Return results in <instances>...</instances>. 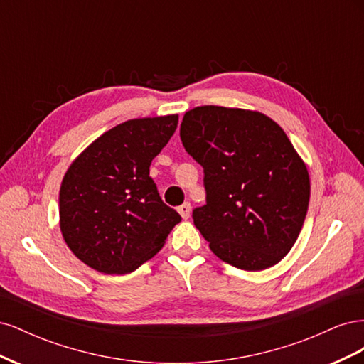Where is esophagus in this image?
I'll use <instances>...</instances> for the list:
<instances>
[{
    "label": "esophagus",
    "instance_id": "obj_1",
    "mask_svg": "<svg viewBox=\"0 0 364 364\" xmlns=\"http://www.w3.org/2000/svg\"><path fill=\"white\" fill-rule=\"evenodd\" d=\"M178 211L182 215V218L186 220V218H190V215H191V206H190V203H183L178 208Z\"/></svg>",
    "mask_w": 364,
    "mask_h": 364
}]
</instances>
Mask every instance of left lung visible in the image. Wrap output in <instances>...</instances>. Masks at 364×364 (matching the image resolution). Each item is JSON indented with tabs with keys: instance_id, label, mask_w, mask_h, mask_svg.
<instances>
[{
	"instance_id": "1",
	"label": "left lung",
	"mask_w": 364,
	"mask_h": 364,
	"mask_svg": "<svg viewBox=\"0 0 364 364\" xmlns=\"http://www.w3.org/2000/svg\"><path fill=\"white\" fill-rule=\"evenodd\" d=\"M185 150L205 173L196 228L215 255L241 270L278 264L293 247L310 202V176L272 118L238 107L197 106L181 124Z\"/></svg>"
}]
</instances>
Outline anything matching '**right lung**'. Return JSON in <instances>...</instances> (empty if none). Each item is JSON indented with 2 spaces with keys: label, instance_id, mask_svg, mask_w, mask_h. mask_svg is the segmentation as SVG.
<instances>
[{
  "label": "right lung",
  "instance_id": "1",
  "mask_svg": "<svg viewBox=\"0 0 364 364\" xmlns=\"http://www.w3.org/2000/svg\"><path fill=\"white\" fill-rule=\"evenodd\" d=\"M178 119L174 114L124 121L71 162L59 191L60 230L86 266L106 274L134 272L181 222L150 178V164Z\"/></svg>",
  "mask_w": 364,
  "mask_h": 364
}]
</instances>
